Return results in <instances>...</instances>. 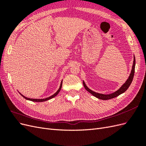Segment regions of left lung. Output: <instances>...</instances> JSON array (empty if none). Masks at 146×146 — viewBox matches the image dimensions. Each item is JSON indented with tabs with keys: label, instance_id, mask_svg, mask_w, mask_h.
<instances>
[{
	"label": "left lung",
	"instance_id": "obj_1",
	"mask_svg": "<svg viewBox=\"0 0 146 146\" xmlns=\"http://www.w3.org/2000/svg\"><path fill=\"white\" fill-rule=\"evenodd\" d=\"M135 57L134 56V60H133V66H132V69L131 73L129 76V78L127 79V81L125 82V83L123 84V85L119 88V89L116 91V92H113L112 94H99V93H97V92H95L94 91H92V90H91L90 89L88 88L86 85L85 82H83V86L85 87V89L86 90V91H88V92L91 93L92 95H93L94 96H95L96 98H98L99 99L101 100H108V99H111L113 98H116V97H117L118 96H119L120 94L123 93L125 91H126V90L129 88V87L130 86V85H131V83L132 82V80H133V78L134 77V74H135Z\"/></svg>",
	"mask_w": 146,
	"mask_h": 146
}]
</instances>
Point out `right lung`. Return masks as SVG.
<instances>
[{
  "instance_id": "obj_1",
  "label": "right lung",
  "mask_w": 146,
  "mask_h": 146,
  "mask_svg": "<svg viewBox=\"0 0 146 146\" xmlns=\"http://www.w3.org/2000/svg\"><path fill=\"white\" fill-rule=\"evenodd\" d=\"M62 82L63 81H61V85H60V88H59V89H58V90L54 94H53L52 96H51L50 97H49V98H46V99H30V98H26V97H25V96H24L23 95H22L21 93V95L24 98H25V99H27V100H31V101H33V102H44V101H46V100H49V99H52V98H54V97H55L57 94H58V93H59V92L60 91V90H61V87H62Z\"/></svg>"
}]
</instances>
